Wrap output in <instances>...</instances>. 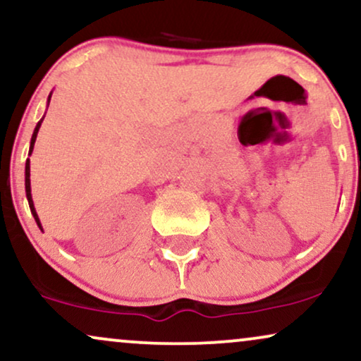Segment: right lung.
I'll return each mask as SVG.
<instances>
[{"instance_id":"add662e5","label":"right lung","mask_w":361,"mask_h":361,"mask_svg":"<svg viewBox=\"0 0 361 361\" xmlns=\"http://www.w3.org/2000/svg\"><path fill=\"white\" fill-rule=\"evenodd\" d=\"M49 99H51V94L48 97V104H49ZM43 121V120H41ZM41 121H38V125H36L35 131H33V136H31V143H30V153H33V147H35V141H36V135H38L39 131V126H41ZM25 188H26V198H28V203H30V209L31 213H33L35 216V221L38 223V226L41 228V223H39V218H38V213H36L35 209V204H33V198H31V181H30V158L26 159V166H25Z\"/></svg>"}]
</instances>
